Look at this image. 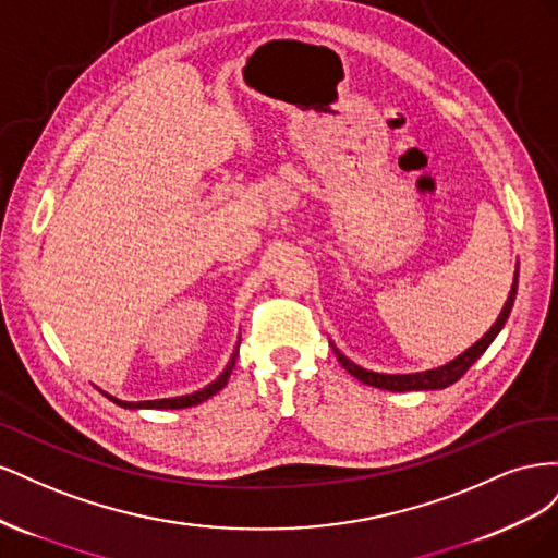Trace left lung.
I'll use <instances>...</instances> for the list:
<instances>
[{"mask_svg":"<svg viewBox=\"0 0 558 558\" xmlns=\"http://www.w3.org/2000/svg\"><path fill=\"white\" fill-rule=\"evenodd\" d=\"M517 281H519V275L514 277L508 302H505V307H502L496 324L492 326V330H488L477 344H472L465 353H461L459 359L447 363L445 367L428 369V373H416V375H377V373H367V369H363L359 365H353L349 359L342 356L340 351H337V361H340L347 373H351L359 381H363L367 386H375V388H386V391H428V388H445L453 381H459L468 373V367L475 363L482 356V353L488 349V344L496 340V335L500 332V328L505 326V320H508V316L512 312L514 298H517Z\"/></svg>","mask_w":558,"mask_h":558,"instance_id":"8db88e82","label":"left lung"}]
</instances>
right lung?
<instances>
[{
    "mask_svg": "<svg viewBox=\"0 0 558 558\" xmlns=\"http://www.w3.org/2000/svg\"><path fill=\"white\" fill-rule=\"evenodd\" d=\"M234 359H238V353H232V361L228 363V367L221 373V377H218L214 384H209L207 388H202V391H195L191 396H181V398H165V400H142V402H125V400H118L113 396H107L109 400H113L116 404H121V408H128V410H137V408H150V410H181V408H193V404H199L205 402L207 398H211L214 393L221 391V388L228 384V377L232 373L234 367Z\"/></svg>",
    "mask_w": 558,
    "mask_h": 558,
    "instance_id": "1",
    "label": "right lung"
}]
</instances>
